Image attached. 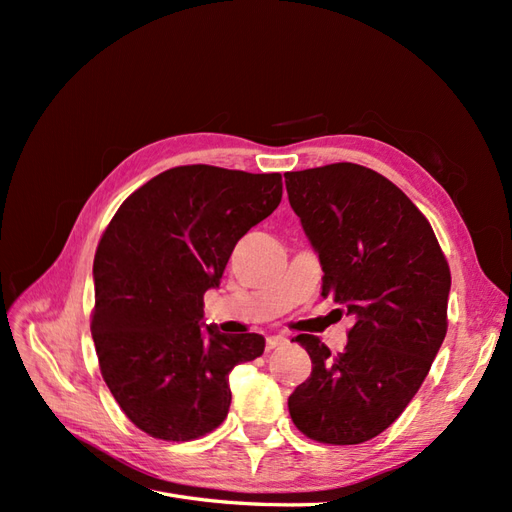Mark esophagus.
<instances>
[{"label": "esophagus", "mask_w": 512, "mask_h": 512, "mask_svg": "<svg viewBox=\"0 0 512 512\" xmlns=\"http://www.w3.org/2000/svg\"><path fill=\"white\" fill-rule=\"evenodd\" d=\"M286 344H288V337L286 335H271V337H267V350L282 348Z\"/></svg>", "instance_id": "34e87169"}]
</instances>
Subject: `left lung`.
<instances>
[{"instance_id": "8db88e82", "label": "left lung", "mask_w": 512, "mask_h": 512, "mask_svg": "<svg viewBox=\"0 0 512 512\" xmlns=\"http://www.w3.org/2000/svg\"><path fill=\"white\" fill-rule=\"evenodd\" d=\"M284 177L320 258L322 297L354 318L344 352L294 337L312 374L288 410L307 438L361 444L393 425L427 378L446 335L451 271L425 215L376 170L339 162Z\"/></svg>"}]
</instances>
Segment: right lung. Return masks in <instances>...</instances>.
Segmentation results:
<instances>
[{
  "mask_svg": "<svg viewBox=\"0 0 512 512\" xmlns=\"http://www.w3.org/2000/svg\"><path fill=\"white\" fill-rule=\"evenodd\" d=\"M282 200V175L177 166L123 200L94 258L91 335L102 378L145 433L185 442L218 427L228 374L265 350L258 333L205 324L237 241Z\"/></svg>",
  "mask_w": 512,
  "mask_h": 512,
  "instance_id": "right-lung-1",
  "label": "right lung"
}]
</instances>
